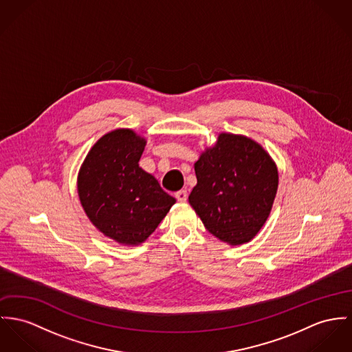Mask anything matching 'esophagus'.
Returning <instances> with one entry per match:
<instances>
[{
    "instance_id": "esophagus-1",
    "label": "esophagus",
    "mask_w": 352,
    "mask_h": 352,
    "mask_svg": "<svg viewBox=\"0 0 352 352\" xmlns=\"http://www.w3.org/2000/svg\"><path fill=\"white\" fill-rule=\"evenodd\" d=\"M175 198L179 201V202H186L188 199V191L186 190H179L175 192Z\"/></svg>"
}]
</instances>
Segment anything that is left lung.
<instances>
[{"label": "left lung", "mask_w": 352, "mask_h": 352, "mask_svg": "<svg viewBox=\"0 0 352 352\" xmlns=\"http://www.w3.org/2000/svg\"><path fill=\"white\" fill-rule=\"evenodd\" d=\"M190 205L205 228L229 245L249 243L271 213L278 173L254 140L222 133L194 164Z\"/></svg>", "instance_id": "obj_1"}]
</instances>
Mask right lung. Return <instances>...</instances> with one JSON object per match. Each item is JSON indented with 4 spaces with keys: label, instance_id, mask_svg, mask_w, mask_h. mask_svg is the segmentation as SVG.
<instances>
[{
    "label": "right lung",
    "instance_id": "obj_1",
    "mask_svg": "<svg viewBox=\"0 0 352 352\" xmlns=\"http://www.w3.org/2000/svg\"><path fill=\"white\" fill-rule=\"evenodd\" d=\"M144 146L133 130H113L92 146L78 177L85 214L104 236L123 245L146 241L175 204L139 167Z\"/></svg>",
    "mask_w": 352,
    "mask_h": 352
}]
</instances>
